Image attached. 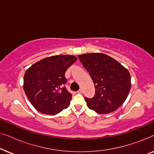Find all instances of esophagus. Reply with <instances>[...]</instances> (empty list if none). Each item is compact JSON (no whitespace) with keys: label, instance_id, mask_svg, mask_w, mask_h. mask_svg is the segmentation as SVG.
I'll return each instance as SVG.
<instances>
[{"label":"esophagus","instance_id":"34e87169","mask_svg":"<svg viewBox=\"0 0 154 154\" xmlns=\"http://www.w3.org/2000/svg\"><path fill=\"white\" fill-rule=\"evenodd\" d=\"M83 89H81H81H79V90H78V93H79V94H82V93H83Z\"/></svg>","mask_w":154,"mask_h":154}]
</instances>
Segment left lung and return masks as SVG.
<instances>
[{"label": "left lung", "instance_id": "left-lung-1", "mask_svg": "<svg viewBox=\"0 0 154 154\" xmlns=\"http://www.w3.org/2000/svg\"><path fill=\"white\" fill-rule=\"evenodd\" d=\"M79 59L90 73L95 88L93 97H85L88 108L102 114L119 108L131 88L129 71L104 54H84L79 55Z\"/></svg>", "mask_w": 154, "mask_h": 154}]
</instances>
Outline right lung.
<instances>
[{"label":"right lung","instance_id":"obj_1","mask_svg":"<svg viewBox=\"0 0 154 154\" xmlns=\"http://www.w3.org/2000/svg\"><path fill=\"white\" fill-rule=\"evenodd\" d=\"M76 60L73 55L52 56L27 69L24 90L29 102L39 112L54 115L69 106L72 94L65 87V72Z\"/></svg>","mask_w":154,"mask_h":154}]
</instances>
